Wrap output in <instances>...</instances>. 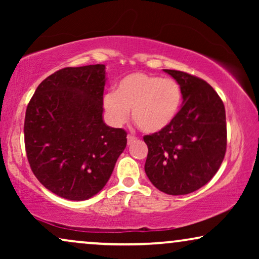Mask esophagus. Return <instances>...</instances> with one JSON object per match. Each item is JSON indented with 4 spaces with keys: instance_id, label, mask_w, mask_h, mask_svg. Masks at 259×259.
<instances>
[{
    "instance_id": "obj_1",
    "label": "esophagus",
    "mask_w": 259,
    "mask_h": 259,
    "mask_svg": "<svg viewBox=\"0 0 259 259\" xmlns=\"http://www.w3.org/2000/svg\"><path fill=\"white\" fill-rule=\"evenodd\" d=\"M136 139H137V138L132 136V134H128V136H127V143H128V144H131L132 141H134Z\"/></svg>"
}]
</instances>
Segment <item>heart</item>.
Returning a JSON list of instances; mask_svg holds the SVG:
<instances>
[{"label": "heart", "instance_id": "1", "mask_svg": "<svg viewBox=\"0 0 259 259\" xmlns=\"http://www.w3.org/2000/svg\"><path fill=\"white\" fill-rule=\"evenodd\" d=\"M182 102L179 84L169 77L132 73L120 80L114 94L104 97L109 121L120 126L127 121L128 111L141 131L157 133L176 118Z\"/></svg>", "mask_w": 259, "mask_h": 259}]
</instances>
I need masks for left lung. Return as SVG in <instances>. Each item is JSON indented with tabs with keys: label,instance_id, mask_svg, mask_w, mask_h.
<instances>
[{
	"label": "left lung",
	"instance_id": "obj_1",
	"mask_svg": "<svg viewBox=\"0 0 259 259\" xmlns=\"http://www.w3.org/2000/svg\"><path fill=\"white\" fill-rule=\"evenodd\" d=\"M180 86L183 106L167 127L145 136V172L161 192H194L212 179L226 152L225 107L206 81L185 72L164 69Z\"/></svg>",
	"mask_w": 259,
	"mask_h": 259
}]
</instances>
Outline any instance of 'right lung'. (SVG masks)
<instances>
[{"mask_svg":"<svg viewBox=\"0 0 259 259\" xmlns=\"http://www.w3.org/2000/svg\"><path fill=\"white\" fill-rule=\"evenodd\" d=\"M105 65L67 67L38 84L27 106L24 146L46 189L86 200L104 189L127 133L104 122Z\"/></svg>","mask_w":259,"mask_h":259,"instance_id":"right-lung-1","label":"right lung"}]
</instances>
